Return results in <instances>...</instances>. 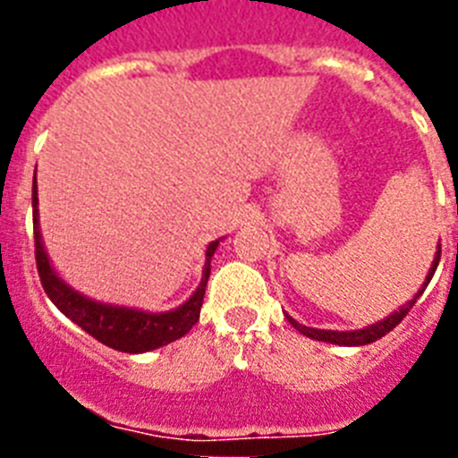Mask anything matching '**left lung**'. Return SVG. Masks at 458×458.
I'll return each instance as SVG.
<instances>
[{"label": "left lung", "mask_w": 458, "mask_h": 458, "mask_svg": "<svg viewBox=\"0 0 458 458\" xmlns=\"http://www.w3.org/2000/svg\"><path fill=\"white\" fill-rule=\"evenodd\" d=\"M438 261H440V248H438V252H436L434 264H431V268H428V275H427V279H424L422 289H420L418 293L412 295V301H408L406 305L399 307V311L390 314V317L383 318V321L371 323V326L362 327V330H346V333H339V330H318V327L302 326V323H298V321H295V318H291L289 314H286V318H289V323L295 327V330H298V333H302V335H305V337H310V339H317V342L337 344V346H365V344H371V342H376V339L386 337V335L390 333L392 327H396V326H399V323L403 321V317H406L408 311L412 310V305L418 302V298L424 293L427 284H428V282H431V277H434L436 268H438Z\"/></svg>", "instance_id": "left-lung-1"}]
</instances>
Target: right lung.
Segmentation results:
<instances>
[{"mask_svg":"<svg viewBox=\"0 0 458 458\" xmlns=\"http://www.w3.org/2000/svg\"><path fill=\"white\" fill-rule=\"evenodd\" d=\"M31 206H34V242H36V268H38L40 284L46 289L47 298L56 305V310L66 314L75 326H80L84 333L98 339L109 349L121 351V353H147V351L160 349L165 344H172L190 333V327L199 321L201 302H204L206 284L210 275V257L216 254L220 241H213L206 248V264L201 282L192 295L181 307L172 311H141L132 307L105 305L96 302L87 295L78 293L75 289L64 282L52 268L47 259L43 238L38 229V194H36V179L31 188Z\"/></svg>","mask_w":458,"mask_h":458,"instance_id":"obj_1","label":"right lung"}]
</instances>
